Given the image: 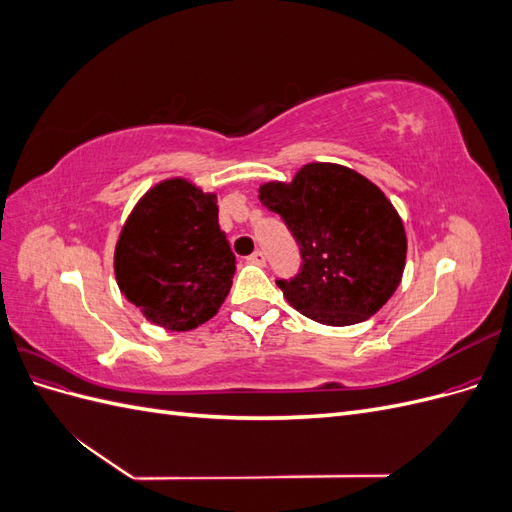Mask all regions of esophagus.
Segmentation results:
<instances>
[{
	"label": "esophagus",
	"instance_id": "34e87169",
	"mask_svg": "<svg viewBox=\"0 0 512 512\" xmlns=\"http://www.w3.org/2000/svg\"><path fill=\"white\" fill-rule=\"evenodd\" d=\"M247 262H252V265H258V267H265L267 258H265V254H262L260 250H256L252 256H247Z\"/></svg>",
	"mask_w": 512,
	"mask_h": 512
}]
</instances>
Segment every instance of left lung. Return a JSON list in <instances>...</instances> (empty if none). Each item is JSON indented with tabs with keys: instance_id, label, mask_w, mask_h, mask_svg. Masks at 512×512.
I'll return each instance as SVG.
<instances>
[{
	"instance_id": "obj_1",
	"label": "left lung",
	"mask_w": 512,
	"mask_h": 512,
	"mask_svg": "<svg viewBox=\"0 0 512 512\" xmlns=\"http://www.w3.org/2000/svg\"><path fill=\"white\" fill-rule=\"evenodd\" d=\"M260 203L280 213L301 250V271L277 280L286 301L329 327L374 316L406 267L404 222L376 183L356 170L312 162L290 183L269 181Z\"/></svg>"
}]
</instances>
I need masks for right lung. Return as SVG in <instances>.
I'll return each instance as SVG.
<instances>
[{
	"label": "right lung",
	"instance_id": "add662e5",
	"mask_svg": "<svg viewBox=\"0 0 512 512\" xmlns=\"http://www.w3.org/2000/svg\"><path fill=\"white\" fill-rule=\"evenodd\" d=\"M235 271L218 196L183 177L153 185L115 245L121 294L168 331H192L218 314Z\"/></svg>",
	"mask_w": 512,
	"mask_h": 512
}]
</instances>
